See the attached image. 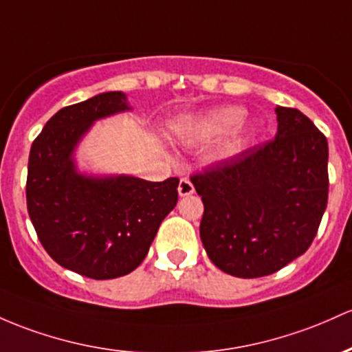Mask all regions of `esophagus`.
Segmentation results:
<instances>
[{"instance_id": "1", "label": "esophagus", "mask_w": 352, "mask_h": 352, "mask_svg": "<svg viewBox=\"0 0 352 352\" xmlns=\"http://www.w3.org/2000/svg\"><path fill=\"white\" fill-rule=\"evenodd\" d=\"M194 184L190 182V179H180L179 182V195L180 197H187L194 194Z\"/></svg>"}]
</instances>
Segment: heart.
Returning <instances> with one entry per match:
<instances>
[{
	"label": "heart",
	"mask_w": 352,
	"mask_h": 352,
	"mask_svg": "<svg viewBox=\"0 0 352 352\" xmlns=\"http://www.w3.org/2000/svg\"><path fill=\"white\" fill-rule=\"evenodd\" d=\"M245 118V110L242 107L229 105L220 107L215 110L208 111L202 118L197 120L195 125L192 126V132L197 138H217L220 135L230 132L237 125H241L242 120ZM237 140H232L227 145V150H232Z\"/></svg>",
	"instance_id": "1"
}]
</instances>
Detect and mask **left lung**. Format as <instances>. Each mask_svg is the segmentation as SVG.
<instances>
[{"instance_id":"8db88e82","label":"left lung","mask_w":352,"mask_h":352,"mask_svg":"<svg viewBox=\"0 0 352 352\" xmlns=\"http://www.w3.org/2000/svg\"><path fill=\"white\" fill-rule=\"evenodd\" d=\"M276 138L190 177L202 195L200 239L230 276L252 279L302 256L327 206V140L296 108L277 107Z\"/></svg>"}]
</instances>
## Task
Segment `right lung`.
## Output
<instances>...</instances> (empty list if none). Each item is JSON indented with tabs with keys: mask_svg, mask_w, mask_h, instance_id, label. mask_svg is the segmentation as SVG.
I'll use <instances>...</instances> for the list:
<instances>
[{
	"mask_svg": "<svg viewBox=\"0 0 352 352\" xmlns=\"http://www.w3.org/2000/svg\"><path fill=\"white\" fill-rule=\"evenodd\" d=\"M132 110L122 91L61 108L30 150L26 204L41 245L61 267L103 280L142 264L158 227L179 199V179L94 175L75 152L95 122Z\"/></svg>",
	"mask_w": 352,
	"mask_h": 352,
	"instance_id": "add662e5",
	"label": "right lung"
}]
</instances>
